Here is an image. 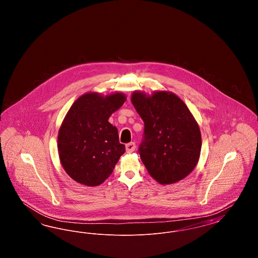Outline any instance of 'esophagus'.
I'll return each instance as SVG.
<instances>
[{
	"instance_id": "34e87169",
	"label": "esophagus",
	"mask_w": 258,
	"mask_h": 258,
	"mask_svg": "<svg viewBox=\"0 0 258 258\" xmlns=\"http://www.w3.org/2000/svg\"><path fill=\"white\" fill-rule=\"evenodd\" d=\"M125 150H126V153H133L135 150V142H131V143L126 144L125 145Z\"/></svg>"
}]
</instances>
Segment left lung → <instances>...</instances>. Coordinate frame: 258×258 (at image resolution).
Listing matches in <instances>:
<instances>
[{"mask_svg":"<svg viewBox=\"0 0 258 258\" xmlns=\"http://www.w3.org/2000/svg\"><path fill=\"white\" fill-rule=\"evenodd\" d=\"M132 102L144 122L140 159L158 183L169 184L196 168L201 151V134L184 101L167 91L151 96L135 91Z\"/></svg>","mask_w":258,"mask_h":258,"instance_id":"1","label":"left lung"}]
</instances>
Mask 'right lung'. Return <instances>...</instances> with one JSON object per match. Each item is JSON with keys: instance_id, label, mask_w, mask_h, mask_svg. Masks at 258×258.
I'll use <instances>...</instances> for the list:
<instances>
[{"instance_id": "obj_1", "label": "right lung", "mask_w": 258, "mask_h": 258, "mask_svg": "<svg viewBox=\"0 0 258 258\" xmlns=\"http://www.w3.org/2000/svg\"><path fill=\"white\" fill-rule=\"evenodd\" d=\"M121 92L87 93L68 111L59 134L58 152L67 174L79 184H102L125 151L118 130L108 119L125 101Z\"/></svg>"}]
</instances>
